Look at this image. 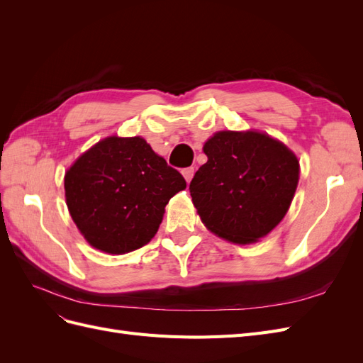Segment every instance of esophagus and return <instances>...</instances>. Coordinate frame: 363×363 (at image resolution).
Segmentation results:
<instances>
[{"mask_svg": "<svg viewBox=\"0 0 363 363\" xmlns=\"http://www.w3.org/2000/svg\"><path fill=\"white\" fill-rule=\"evenodd\" d=\"M194 172H195V169L191 167V168H184L183 171H182V174H183V177H184V180L186 182H191L192 180V177H194Z\"/></svg>", "mask_w": 363, "mask_h": 363, "instance_id": "obj_1", "label": "esophagus"}]
</instances>
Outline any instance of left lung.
<instances>
[{"mask_svg":"<svg viewBox=\"0 0 363 363\" xmlns=\"http://www.w3.org/2000/svg\"><path fill=\"white\" fill-rule=\"evenodd\" d=\"M189 184L203 224L230 242L251 244L286 215L298 184L294 152L259 131H218Z\"/></svg>","mask_w":363,"mask_h":363,"instance_id":"8db88e82","label":"left lung"}]
</instances>
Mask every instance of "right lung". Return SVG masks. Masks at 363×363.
I'll use <instances>...</instances> for the list:
<instances>
[{
    "label": "right lung",
    "mask_w": 363,
    "mask_h": 363,
    "mask_svg": "<svg viewBox=\"0 0 363 363\" xmlns=\"http://www.w3.org/2000/svg\"><path fill=\"white\" fill-rule=\"evenodd\" d=\"M184 188L183 175L139 136L100 140L65 174V196L75 225L94 248L108 255L148 244L164 206Z\"/></svg>",
    "instance_id": "right-lung-1"
}]
</instances>
